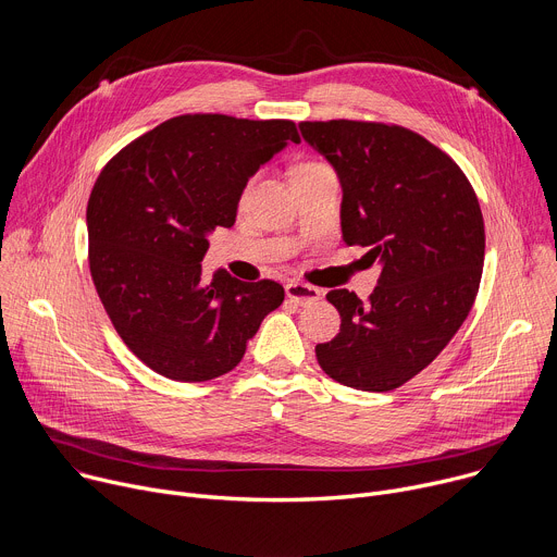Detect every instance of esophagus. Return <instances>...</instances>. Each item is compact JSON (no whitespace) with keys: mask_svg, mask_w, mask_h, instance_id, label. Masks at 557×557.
<instances>
[{"mask_svg":"<svg viewBox=\"0 0 557 557\" xmlns=\"http://www.w3.org/2000/svg\"><path fill=\"white\" fill-rule=\"evenodd\" d=\"M286 295H288V299H293L295 304L308 306V304H314L317 299L322 297V290L317 288V286H310V284L290 282V284H286Z\"/></svg>","mask_w":557,"mask_h":557,"instance_id":"1","label":"esophagus"}]
</instances>
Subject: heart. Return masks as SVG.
I'll return each mask as SVG.
<instances>
[{
	"label": "heart",
	"instance_id": "obj_1",
	"mask_svg": "<svg viewBox=\"0 0 557 557\" xmlns=\"http://www.w3.org/2000/svg\"><path fill=\"white\" fill-rule=\"evenodd\" d=\"M312 168H324V165L322 163H304L297 170H312ZM249 187H251V183H249Z\"/></svg>",
	"mask_w": 557,
	"mask_h": 557
}]
</instances>
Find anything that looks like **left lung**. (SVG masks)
<instances>
[{"label": "left lung", "instance_id": "8db88e82", "mask_svg": "<svg viewBox=\"0 0 557 557\" xmlns=\"http://www.w3.org/2000/svg\"><path fill=\"white\" fill-rule=\"evenodd\" d=\"M301 136L335 168L346 245L381 264L376 290L326 299L339 310L333 342L317 344L342 385L387 392L428 368L467 320L481 286L485 222L462 170L421 134L372 121H301Z\"/></svg>", "mask_w": 557, "mask_h": 557}]
</instances>
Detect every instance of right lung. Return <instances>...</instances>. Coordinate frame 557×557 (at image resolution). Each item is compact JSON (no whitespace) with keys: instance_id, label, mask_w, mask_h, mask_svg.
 Masks as SVG:
<instances>
[{"instance_id":"right-lung-1","label":"right lung","mask_w":557,"mask_h":557,"mask_svg":"<svg viewBox=\"0 0 557 557\" xmlns=\"http://www.w3.org/2000/svg\"><path fill=\"white\" fill-rule=\"evenodd\" d=\"M299 143L293 121L183 114L123 147L88 200L92 282L125 346L153 372L198 383L243 361L284 301L273 280L215 271L202 282L207 235L233 226L249 178Z\"/></svg>"}]
</instances>
